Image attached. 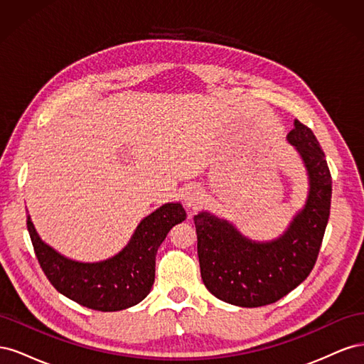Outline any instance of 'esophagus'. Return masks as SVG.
<instances>
[{
  "instance_id": "1",
  "label": "esophagus",
  "mask_w": 364,
  "mask_h": 364,
  "mask_svg": "<svg viewBox=\"0 0 364 364\" xmlns=\"http://www.w3.org/2000/svg\"><path fill=\"white\" fill-rule=\"evenodd\" d=\"M203 200H205V194L200 190H197V188L190 190L188 193H186V196H185V205H186V208H188V209L199 208L203 203Z\"/></svg>"
}]
</instances>
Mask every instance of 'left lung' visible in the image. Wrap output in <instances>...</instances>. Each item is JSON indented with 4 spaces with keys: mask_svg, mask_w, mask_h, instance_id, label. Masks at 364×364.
<instances>
[{
    "mask_svg": "<svg viewBox=\"0 0 364 364\" xmlns=\"http://www.w3.org/2000/svg\"><path fill=\"white\" fill-rule=\"evenodd\" d=\"M287 141L304 162L308 194L282 235L255 241L226 218L208 211L194 215L202 279L220 301L246 308L273 304L314 267L329 218L331 174L314 134L297 119Z\"/></svg>",
    "mask_w": 364,
    "mask_h": 364,
    "instance_id": "left-lung-1",
    "label": "left lung"
}]
</instances>
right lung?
<instances>
[{"instance_id":"obj_1","label":"right lung","mask_w":364,"mask_h":364,"mask_svg":"<svg viewBox=\"0 0 364 364\" xmlns=\"http://www.w3.org/2000/svg\"><path fill=\"white\" fill-rule=\"evenodd\" d=\"M185 218L179 202L165 203L141 220L123 249L97 262L71 259L47 245L36 232L30 214L27 228L38 261L54 289L92 310L119 311L139 304L150 293L156 252L170 229Z\"/></svg>"}]
</instances>
